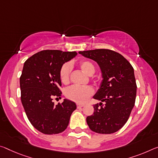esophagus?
I'll return each mask as SVG.
<instances>
[{"label":"esophagus","mask_w":158,"mask_h":158,"mask_svg":"<svg viewBox=\"0 0 158 158\" xmlns=\"http://www.w3.org/2000/svg\"><path fill=\"white\" fill-rule=\"evenodd\" d=\"M77 108H81V107H84V105H81V104H77Z\"/></svg>","instance_id":"esophagus-1"}]
</instances>
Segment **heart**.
Returning <instances> with one entry per match:
<instances>
[{
    "mask_svg": "<svg viewBox=\"0 0 158 158\" xmlns=\"http://www.w3.org/2000/svg\"><path fill=\"white\" fill-rule=\"evenodd\" d=\"M78 65L85 74L89 76H92L95 73L96 68L94 64L88 60H81L78 63ZM71 67L69 64H64L60 69V79L62 84H67L69 81ZM94 93V89L91 86H73L67 89L65 91V96L70 101L77 103H84Z\"/></svg>",
    "mask_w": 158,
    "mask_h": 158,
    "instance_id": "b5f03b06",
    "label": "heart"
}]
</instances>
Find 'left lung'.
Returning <instances> with one entry per match:
<instances>
[{"mask_svg":"<svg viewBox=\"0 0 158 158\" xmlns=\"http://www.w3.org/2000/svg\"><path fill=\"white\" fill-rule=\"evenodd\" d=\"M79 54L96 61L102 80L94 99L102 102L94 106V112L86 117L93 131L112 134L128 120L136 96V83L133 67L118 52L108 49L79 51Z\"/></svg>","mask_w":158,"mask_h":158,"instance_id":"left-lung-1","label":"left lung"}]
</instances>
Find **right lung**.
Segmentation results:
<instances>
[{"mask_svg": "<svg viewBox=\"0 0 158 158\" xmlns=\"http://www.w3.org/2000/svg\"><path fill=\"white\" fill-rule=\"evenodd\" d=\"M77 52L46 50L33 55L25 61L19 78L21 101L27 118L45 134L61 133L67 129L75 102L64 99L55 105L53 97L61 96L60 69Z\"/></svg>", "mask_w": 158, "mask_h": 158, "instance_id": "obj_1", "label": "right lung"}]
</instances>
